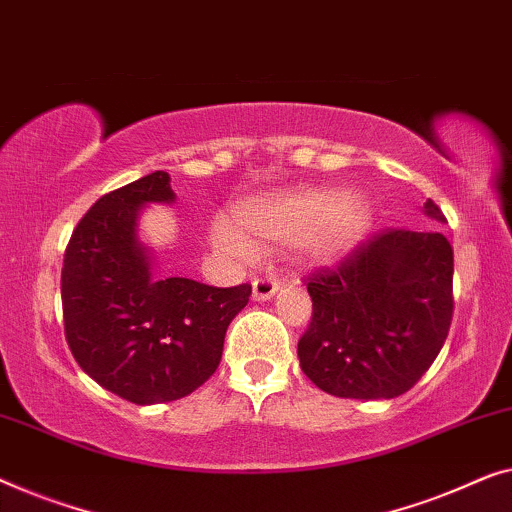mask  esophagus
<instances>
[{
	"label": "esophagus",
	"instance_id": "34e87169",
	"mask_svg": "<svg viewBox=\"0 0 512 512\" xmlns=\"http://www.w3.org/2000/svg\"><path fill=\"white\" fill-rule=\"evenodd\" d=\"M278 287L280 280L273 276V273H262V276H257L253 280V297L255 301H266L278 292Z\"/></svg>",
	"mask_w": 512,
	"mask_h": 512
}]
</instances>
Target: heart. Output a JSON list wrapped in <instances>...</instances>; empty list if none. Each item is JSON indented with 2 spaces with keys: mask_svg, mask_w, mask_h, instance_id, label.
<instances>
[{
  "mask_svg": "<svg viewBox=\"0 0 512 512\" xmlns=\"http://www.w3.org/2000/svg\"><path fill=\"white\" fill-rule=\"evenodd\" d=\"M236 218L253 243L304 241L315 259H329L362 241L371 222V206L359 194L301 192L253 201L241 206ZM213 241L234 255L250 253V243L227 225L213 229Z\"/></svg>",
  "mask_w": 512,
  "mask_h": 512,
  "instance_id": "heart-1",
  "label": "heart"
}]
</instances>
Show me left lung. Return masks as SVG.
Returning a JSON list of instances; mask_svg holds the SVG:
<instances>
[{"instance_id": "left-lung-1", "label": "left lung", "mask_w": 512, "mask_h": 512, "mask_svg": "<svg viewBox=\"0 0 512 512\" xmlns=\"http://www.w3.org/2000/svg\"><path fill=\"white\" fill-rule=\"evenodd\" d=\"M431 218L445 220L427 199ZM455 255L438 232L387 227L306 280L311 325L301 371L343 399H394L420 380L448 338Z\"/></svg>"}]
</instances>
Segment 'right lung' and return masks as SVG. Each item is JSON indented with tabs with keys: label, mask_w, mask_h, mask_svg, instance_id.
<instances>
[{
	"label": "right lung",
	"mask_w": 512,
	"mask_h": 512,
	"mask_svg": "<svg viewBox=\"0 0 512 512\" xmlns=\"http://www.w3.org/2000/svg\"><path fill=\"white\" fill-rule=\"evenodd\" d=\"M174 201L167 171L97 199L64 250V336L78 366L118 397L148 406L192 394L218 369L225 334L253 287L157 278L136 213Z\"/></svg>",
	"instance_id": "add662e5"
}]
</instances>
